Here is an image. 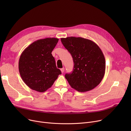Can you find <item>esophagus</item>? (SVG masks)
<instances>
[{"label": "esophagus", "instance_id": "obj_1", "mask_svg": "<svg viewBox=\"0 0 131 131\" xmlns=\"http://www.w3.org/2000/svg\"><path fill=\"white\" fill-rule=\"evenodd\" d=\"M64 70H65L64 68H61V69H60V71H61V72L62 73H63V72H64Z\"/></svg>", "mask_w": 131, "mask_h": 131}]
</instances>
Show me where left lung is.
Returning <instances> with one entry per match:
<instances>
[{
    "instance_id": "left-lung-1",
    "label": "left lung",
    "mask_w": 131,
    "mask_h": 131,
    "mask_svg": "<svg viewBox=\"0 0 131 131\" xmlns=\"http://www.w3.org/2000/svg\"><path fill=\"white\" fill-rule=\"evenodd\" d=\"M73 57L74 68L65 77L71 86L79 92L92 90L104 77L106 61L99 47L93 41L81 37L61 38Z\"/></svg>"
}]
</instances>
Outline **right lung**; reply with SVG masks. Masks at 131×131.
Returning a JSON list of instances; mask_svg holds the SVG:
<instances>
[{"label": "right lung", "mask_w": 131, "mask_h": 131, "mask_svg": "<svg viewBox=\"0 0 131 131\" xmlns=\"http://www.w3.org/2000/svg\"><path fill=\"white\" fill-rule=\"evenodd\" d=\"M58 40L55 38L38 40L26 48L20 54L19 72L26 85L32 90L46 91L61 74L51 54Z\"/></svg>", "instance_id": "right-lung-1"}]
</instances>
